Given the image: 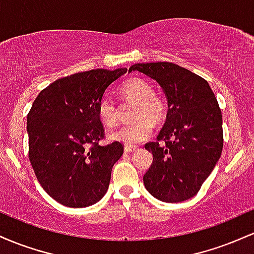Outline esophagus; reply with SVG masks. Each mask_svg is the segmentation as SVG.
I'll return each mask as SVG.
<instances>
[{
	"label": "esophagus",
	"instance_id": "1",
	"mask_svg": "<svg viewBox=\"0 0 254 254\" xmlns=\"http://www.w3.org/2000/svg\"><path fill=\"white\" fill-rule=\"evenodd\" d=\"M136 147H131V145H125L124 151L125 153H131V151H135Z\"/></svg>",
	"mask_w": 254,
	"mask_h": 254
}]
</instances>
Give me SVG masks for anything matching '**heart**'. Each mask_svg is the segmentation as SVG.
<instances>
[{"mask_svg":"<svg viewBox=\"0 0 254 254\" xmlns=\"http://www.w3.org/2000/svg\"><path fill=\"white\" fill-rule=\"evenodd\" d=\"M121 94L137 103L133 117L137 121L127 124L111 132V139L127 145H135L145 141L153 133V124L150 121L160 122L164 118L166 106L159 95L154 94L153 86L139 77H131L121 86ZM99 121L105 127H113L117 124L116 105L109 97H103L98 104ZM151 120L149 121V119Z\"/></svg>","mask_w":254,"mask_h":254,"instance_id":"heart-1","label":"heart"}]
</instances>
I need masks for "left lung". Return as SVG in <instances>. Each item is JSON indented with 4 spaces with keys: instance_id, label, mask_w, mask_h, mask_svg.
Listing matches in <instances>:
<instances>
[{
    "instance_id": "1",
    "label": "left lung",
    "mask_w": 254,
    "mask_h": 254,
    "mask_svg": "<svg viewBox=\"0 0 254 254\" xmlns=\"http://www.w3.org/2000/svg\"><path fill=\"white\" fill-rule=\"evenodd\" d=\"M133 70L154 78L168 103L157 141L144 145L153 154L144 186L162 202H183L197 194L222 153L221 109L209 83L177 64L137 63Z\"/></svg>"
}]
</instances>
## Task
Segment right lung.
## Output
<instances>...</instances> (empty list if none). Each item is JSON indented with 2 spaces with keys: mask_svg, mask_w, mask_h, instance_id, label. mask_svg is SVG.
<instances>
[{
  "mask_svg": "<svg viewBox=\"0 0 254 254\" xmlns=\"http://www.w3.org/2000/svg\"><path fill=\"white\" fill-rule=\"evenodd\" d=\"M127 69H94L52 82L27 115L28 157L49 196L70 208L95 204L109 189L111 172L124 145H100L104 125L98 104Z\"/></svg>",
  "mask_w": 254,
  "mask_h": 254,
  "instance_id": "1",
  "label": "right lung"
}]
</instances>
